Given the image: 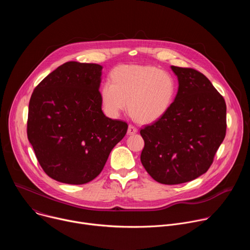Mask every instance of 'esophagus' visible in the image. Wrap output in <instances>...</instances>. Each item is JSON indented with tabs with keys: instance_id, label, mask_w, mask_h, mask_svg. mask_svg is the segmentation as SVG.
<instances>
[{
	"instance_id": "34e87169",
	"label": "esophagus",
	"mask_w": 250,
	"mask_h": 250,
	"mask_svg": "<svg viewBox=\"0 0 250 250\" xmlns=\"http://www.w3.org/2000/svg\"><path fill=\"white\" fill-rule=\"evenodd\" d=\"M137 132V127L131 124H129L128 125V129H127V133L128 134H134Z\"/></svg>"
}]
</instances>
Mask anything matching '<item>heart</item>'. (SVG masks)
Masks as SVG:
<instances>
[{"mask_svg": "<svg viewBox=\"0 0 250 250\" xmlns=\"http://www.w3.org/2000/svg\"><path fill=\"white\" fill-rule=\"evenodd\" d=\"M177 91L174 77L154 66L121 65L101 90L104 110L117 117L127 106L140 123H153L171 108Z\"/></svg>", "mask_w": 250, "mask_h": 250, "instance_id": "b5f03b06", "label": "heart"}]
</instances>
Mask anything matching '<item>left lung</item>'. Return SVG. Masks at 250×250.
I'll list each match as a JSON object with an SVG mask.
<instances>
[{
	"label": "left lung",
	"mask_w": 250,
	"mask_h": 250,
	"mask_svg": "<svg viewBox=\"0 0 250 250\" xmlns=\"http://www.w3.org/2000/svg\"><path fill=\"white\" fill-rule=\"evenodd\" d=\"M179 89L169 111L140 129V160L161 184L192 181L206 173L227 132L224 97L198 70L171 66Z\"/></svg>",
	"instance_id": "left-lung-1"
}]
</instances>
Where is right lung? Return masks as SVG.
Here are the masks:
<instances>
[{
    "label": "right lung",
    "mask_w": 250,
    "mask_h": 250,
    "mask_svg": "<svg viewBox=\"0 0 250 250\" xmlns=\"http://www.w3.org/2000/svg\"><path fill=\"white\" fill-rule=\"evenodd\" d=\"M102 68L66 62L31 94L27 138L43 171L58 182L82 185L94 180L126 133L125 122L102 111Z\"/></svg>",
    "instance_id": "1"
}]
</instances>
